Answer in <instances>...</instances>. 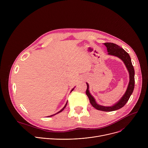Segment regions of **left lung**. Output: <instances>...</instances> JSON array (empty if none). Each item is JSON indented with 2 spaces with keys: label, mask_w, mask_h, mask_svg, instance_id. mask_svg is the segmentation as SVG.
Listing matches in <instances>:
<instances>
[{
  "label": "left lung",
  "mask_w": 148,
  "mask_h": 148,
  "mask_svg": "<svg viewBox=\"0 0 148 148\" xmlns=\"http://www.w3.org/2000/svg\"><path fill=\"white\" fill-rule=\"evenodd\" d=\"M104 45L107 48L108 54L115 56L121 58L123 61L126 68H127L130 74V82L127 90H126L125 94L122 97V98L116 103H115L112 107H104L97 104L95 101V99L93 98V97L90 94L89 92V86L88 83H87V88L86 90V94L89 98L91 104L92 105V107L94 108L99 111L111 112L121 108L129 100L131 94L134 91L135 87V71L134 66H132V64L131 57L127 52L125 51L120 46L113 43H105Z\"/></svg>",
  "instance_id": "obj_1"
}]
</instances>
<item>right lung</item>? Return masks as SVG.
I'll return each instance as SVG.
<instances>
[{
    "label": "right lung",
    "mask_w": 148,
    "mask_h": 148,
    "mask_svg": "<svg viewBox=\"0 0 148 148\" xmlns=\"http://www.w3.org/2000/svg\"><path fill=\"white\" fill-rule=\"evenodd\" d=\"M73 90H74V88H73V90H71V91H73ZM67 103H66V105H65V106H64V108H62V110H60V111H59V112H57V113H56V114H54V115H50V116H49V117H50V116H53V115H56V114H58V113H60V112H61V111H63V110H64V108H66V105H67Z\"/></svg>",
    "instance_id": "1"
}]
</instances>
